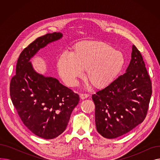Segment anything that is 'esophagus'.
<instances>
[{"label":"esophagus","instance_id":"34e87169","mask_svg":"<svg viewBox=\"0 0 160 160\" xmlns=\"http://www.w3.org/2000/svg\"><path fill=\"white\" fill-rule=\"evenodd\" d=\"M80 98L83 100V99H86L88 97H89V95L88 94H85V93H82V94H80Z\"/></svg>","mask_w":160,"mask_h":160}]
</instances>
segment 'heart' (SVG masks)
<instances>
[{
    "mask_svg": "<svg viewBox=\"0 0 160 160\" xmlns=\"http://www.w3.org/2000/svg\"><path fill=\"white\" fill-rule=\"evenodd\" d=\"M125 63L123 53L106 42L84 40L73 45L71 54L62 53L57 60L59 74L69 86L82 77V71L92 85L104 88L118 77Z\"/></svg>",
    "mask_w": 160,
    "mask_h": 160,
    "instance_id": "obj_1",
    "label": "heart"
}]
</instances>
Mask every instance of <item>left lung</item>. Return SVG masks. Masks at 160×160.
Masks as SVG:
<instances>
[{
	"mask_svg": "<svg viewBox=\"0 0 160 160\" xmlns=\"http://www.w3.org/2000/svg\"><path fill=\"white\" fill-rule=\"evenodd\" d=\"M152 83L143 59L135 45L126 72L92 95L97 132L115 139L131 131L145 119Z\"/></svg>",
	"mask_w": 160,
	"mask_h": 160,
	"instance_id": "obj_1",
	"label": "left lung"
}]
</instances>
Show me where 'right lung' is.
I'll use <instances>...</instances> for the list:
<instances>
[{"label":"right lung","mask_w":160,"mask_h":160,"mask_svg":"<svg viewBox=\"0 0 160 160\" xmlns=\"http://www.w3.org/2000/svg\"><path fill=\"white\" fill-rule=\"evenodd\" d=\"M62 37L60 32L47 33L25 48L10 82L12 101L22 121L35 135L47 139L65 131L80 98L56 78L36 72L30 60L41 48Z\"/></svg>","instance_id":"1"}]
</instances>
